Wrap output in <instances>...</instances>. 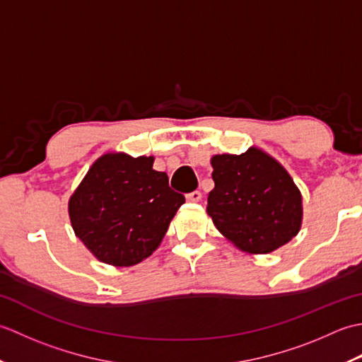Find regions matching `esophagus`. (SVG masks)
Wrapping results in <instances>:
<instances>
[{"mask_svg":"<svg viewBox=\"0 0 362 362\" xmlns=\"http://www.w3.org/2000/svg\"><path fill=\"white\" fill-rule=\"evenodd\" d=\"M202 199V193L201 191H191V193H188L187 194V201H189V202H199Z\"/></svg>","mask_w":362,"mask_h":362,"instance_id":"34e87169","label":"esophagus"}]
</instances>
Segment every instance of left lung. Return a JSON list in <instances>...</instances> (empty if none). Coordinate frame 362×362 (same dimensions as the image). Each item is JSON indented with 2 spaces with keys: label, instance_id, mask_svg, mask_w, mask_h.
<instances>
[{
  "label": "left lung",
  "instance_id": "8db88e82",
  "mask_svg": "<svg viewBox=\"0 0 362 362\" xmlns=\"http://www.w3.org/2000/svg\"><path fill=\"white\" fill-rule=\"evenodd\" d=\"M214 188L206 213L227 240L249 253H269L302 224V194L279 161L250 148L211 158Z\"/></svg>",
  "mask_w": 362,
  "mask_h": 362
}]
</instances>
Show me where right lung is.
Returning a JSON list of instances; mask_svg holds the SVG:
<instances>
[{"label":"right lung","instance_id":"add662e5","mask_svg":"<svg viewBox=\"0 0 362 362\" xmlns=\"http://www.w3.org/2000/svg\"><path fill=\"white\" fill-rule=\"evenodd\" d=\"M152 163L153 157L105 153L70 199L76 236L107 264L134 266L148 258L185 202Z\"/></svg>","mask_w":362,"mask_h":362}]
</instances>
